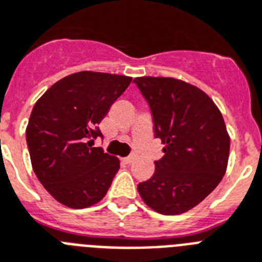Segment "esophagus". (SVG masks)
I'll return each mask as SVG.
<instances>
[{"mask_svg":"<svg viewBox=\"0 0 262 262\" xmlns=\"http://www.w3.org/2000/svg\"><path fill=\"white\" fill-rule=\"evenodd\" d=\"M121 161H122V163H124V164H130L132 161H133V156L124 157V159H121Z\"/></svg>","mask_w":262,"mask_h":262,"instance_id":"34e87169","label":"esophagus"}]
</instances>
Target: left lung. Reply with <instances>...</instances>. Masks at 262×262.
<instances>
[{"mask_svg": "<svg viewBox=\"0 0 262 262\" xmlns=\"http://www.w3.org/2000/svg\"><path fill=\"white\" fill-rule=\"evenodd\" d=\"M136 83L150 106L155 137L164 144V157L155 173L140 183L148 207L178 215L199 205L222 180L230 152V136L211 98L184 80L140 76Z\"/></svg>", "mask_w": 262, "mask_h": 262, "instance_id": "8db88e82", "label": "left lung"}]
</instances>
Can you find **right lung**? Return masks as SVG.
I'll return each instance as SVG.
<instances>
[{"mask_svg": "<svg viewBox=\"0 0 262 262\" xmlns=\"http://www.w3.org/2000/svg\"><path fill=\"white\" fill-rule=\"evenodd\" d=\"M130 82V76L107 72H75L33 106L25 130L32 168L61 205L90 207L109 190L120 160L93 145L102 136L97 125Z\"/></svg>", "mask_w": 262, "mask_h": 262, "instance_id": "1", "label": "right lung"}]
</instances>
